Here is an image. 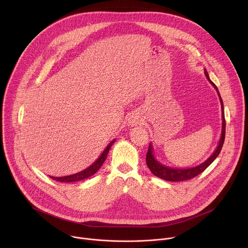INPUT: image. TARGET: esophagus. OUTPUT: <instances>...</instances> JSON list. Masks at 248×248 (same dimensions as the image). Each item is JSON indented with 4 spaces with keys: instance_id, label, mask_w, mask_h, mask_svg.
<instances>
[{
    "instance_id": "1",
    "label": "esophagus",
    "mask_w": 248,
    "mask_h": 248,
    "mask_svg": "<svg viewBox=\"0 0 248 248\" xmlns=\"http://www.w3.org/2000/svg\"><path fill=\"white\" fill-rule=\"evenodd\" d=\"M129 124H132V125H135V124H138V119L136 118V117H131L130 118V120H129Z\"/></svg>"
}]
</instances>
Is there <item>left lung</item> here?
Listing matches in <instances>:
<instances>
[{"label": "left lung", "mask_w": 248, "mask_h": 248, "mask_svg": "<svg viewBox=\"0 0 248 248\" xmlns=\"http://www.w3.org/2000/svg\"><path fill=\"white\" fill-rule=\"evenodd\" d=\"M205 76L208 78L209 82L213 85L217 92L218 95L220 97V101H221V107H222V119H223V125H222V134H221V139H220V142L219 145L217 147V149L214 151V153L212 154L204 163L200 164L197 167L194 168H190V169H173V168H169L167 166L162 165L161 163H159L154 155H153V148L152 145L149 144V148L146 154V164L147 167L149 168V170H151V172L158 176V178L168 181V182H184V181H187L190 179H193L194 176L198 175L199 173H201L202 171H204L213 161L218 157V155L220 154L223 144H224V141H225V135H226V121H225V115H224V104H223V100L220 96V93L218 91L217 86L211 81V79L209 78L208 73L206 72L205 69Z\"/></svg>", "instance_id": "8db88e82"}]
</instances>
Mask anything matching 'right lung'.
Returning a JSON list of instances; mask_svg holds the SVG:
<instances>
[{"label": "right lung", "instance_id": "obj_1", "mask_svg": "<svg viewBox=\"0 0 248 248\" xmlns=\"http://www.w3.org/2000/svg\"><path fill=\"white\" fill-rule=\"evenodd\" d=\"M114 142H115V140H113L112 142H110V144L107 147H106V149L103 151L101 156L90 167H88L87 169H85V170H81V171H79L78 173L72 174V175L62 176V178L50 176V178L55 180V181H57V182H61V183H74V182H78V181H81V180L89 178V176L94 174L101 168V166L104 164V162H105L106 158H107V155L109 153V150H110V148H111V146L113 145Z\"/></svg>", "mask_w": 248, "mask_h": 248}]
</instances>
